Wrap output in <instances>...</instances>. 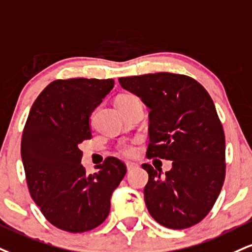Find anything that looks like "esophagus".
I'll use <instances>...</instances> for the list:
<instances>
[{
  "label": "esophagus",
  "instance_id": "obj_1",
  "mask_svg": "<svg viewBox=\"0 0 252 252\" xmlns=\"http://www.w3.org/2000/svg\"><path fill=\"white\" fill-rule=\"evenodd\" d=\"M137 164H136V163H132V162H128L126 163V169H128V171H131V170H134L135 168H137Z\"/></svg>",
  "mask_w": 252,
  "mask_h": 252
}]
</instances>
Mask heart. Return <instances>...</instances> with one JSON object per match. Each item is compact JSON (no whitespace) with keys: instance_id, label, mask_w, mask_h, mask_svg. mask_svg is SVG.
Masks as SVG:
<instances>
[{"instance_id":"1","label":"heart","mask_w":252,"mask_h":252,"mask_svg":"<svg viewBox=\"0 0 252 252\" xmlns=\"http://www.w3.org/2000/svg\"><path fill=\"white\" fill-rule=\"evenodd\" d=\"M135 101H138V98L134 95V94H121V95H118L116 97V99H115V104H116L118 110H122V109L128 107L129 104H131V103ZM118 151H120L123 156H126V157L134 156L136 154L135 143L120 144V147H118Z\"/></svg>"}]
</instances>
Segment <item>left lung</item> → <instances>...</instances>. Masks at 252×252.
<instances>
[{
  "label": "left lung",
  "instance_id": "8db88e82",
  "mask_svg": "<svg viewBox=\"0 0 252 252\" xmlns=\"http://www.w3.org/2000/svg\"><path fill=\"white\" fill-rule=\"evenodd\" d=\"M118 82L150 109L148 158L172 160L165 176L142 165L149 174L148 211L165 228L195 225L210 213L225 178V136L214 101L187 75L156 72Z\"/></svg>",
  "mask_w": 252,
  "mask_h": 252
}]
</instances>
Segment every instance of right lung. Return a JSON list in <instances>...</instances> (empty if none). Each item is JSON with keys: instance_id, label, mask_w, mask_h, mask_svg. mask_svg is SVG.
Here are the masks:
<instances>
[{"instance_id": "obj_1", "label": "right lung", "mask_w": 252, "mask_h": 252, "mask_svg": "<svg viewBox=\"0 0 252 252\" xmlns=\"http://www.w3.org/2000/svg\"><path fill=\"white\" fill-rule=\"evenodd\" d=\"M114 88V80L53 81L30 109L21 141V156L30 196L45 220L68 232H84L102 224L111 193L126 172L116 157L87 175L78 144L92 138L89 117Z\"/></svg>"}]
</instances>
